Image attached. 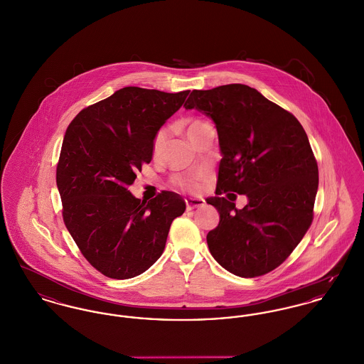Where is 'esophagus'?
<instances>
[{
  "label": "esophagus",
  "mask_w": 364,
  "mask_h": 364,
  "mask_svg": "<svg viewBox=\"0 0 364 364\" xmlns=\"http://www.w3.org/2000/svg\"><path fill=\"white\" fill-rule=\"evenodd\" d=\"M186 205H187L188 210H193L196 208L205 206V200L202 198H188V199H186Z\"/></svg>",
  "instance_id": "obj_1"
}]
</instances>
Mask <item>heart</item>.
<instances>
[{
  "instance_id": "heart-1",
  "label": "heart",
  "mask_w": 364,
  "mask_h": 364,
  "mask_svg": "<svg viewBox=\"0 0 364 364\" xmlns=\"http://www.w3.org/2000/svg\"><path fill=\"white\" fill-rule=\"evenodd\" d=\"M206 125L205 121L202 119H191V121H186L181 128L186 132L187 137L191 139L193 137V132L200 127ZM166 136H168V130L166 129H159L154 139H152V144H151V152L152 156L155 159L161 158L164 154V149H165V143H166ZM206 181V174L205 173H193V174H180L176 176L173 178V186L178 190L187 191V193H199L203 187Z\"/></svg>"
}]
</instances>
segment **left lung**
Here are the masks:
<instances>
[{
    "label": "left lung",
    "instance_id": "obj_1",
    "mask_svg": "<svg viewBox=\"0 0 364 364\" xmlns=\"http://www.w3.org/2000/svg\"><path fill=\"white\" fill-rule=\"evenodd\" d=\"M184 107L210 117L221 161L215 195L220 223L206 239L214 259L242 278L265 275L291 255L314 220L318 162L299 119L242 84L193 90ZM235 193L250 203L235 208Z\"/></svg>",
    "mask_w": 364,
    "mask_h": 364
}]
</instances>
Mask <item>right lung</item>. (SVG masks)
Listing matches in <instances>:
<instances>
[{
  "instance_id": "right-lung-1",
  "label": "right lung",
  "mask_w": 364,
  "mask_h": 364,
  "mask_svg": "<svg viewBox=\"0 0 364 364\" xmlns=\"http://www.w3.org/2000/svg\"><path fill=\"white\" fill-rule=\"evenodd\" d=\"M188 93L127 86L80 111L65 130L56 168L63 221L107 278L147 271L164 253L171 221L186 210L178 193L162 191L146 203L129 187L151 162L155 133Z\"/></svg>"
}]
</instances>
